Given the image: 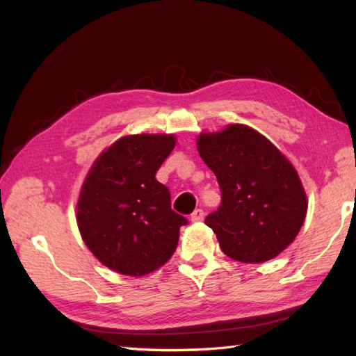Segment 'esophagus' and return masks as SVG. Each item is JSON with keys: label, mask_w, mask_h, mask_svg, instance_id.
Segmentation results:
<instances>
[{"label": "esophagus", "mask_w": 356, "mask_h": 356, "mask_svg": "<svg viewBox=\"0 0 356 356\" xmlns=\"http://www.w3.org/2000/svg\"><path fill=\"white\" fill-rule=\"evenodd\" d=\"M203 217H205V213H203V209H195L194 213L191 214V222H202Z\"/></svg>", "instance_id": "1"}]
</instances>
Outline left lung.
I'll list each match as a JSON object with an SVG mask.
<instances>
[{
    "label": "left lung",
    "instance_id": "obj_1",
    "mask_svg": "<svg viewBox=\"0 0 356 356\" xmlns=\"http://www.w3.org/2000/svg\"><path fill=\"white\" fill-rule=\"evenodd\" d=\"M197 149L222 191L220 207L205 218L222 251L243 263L274 259L306 218V193L292 163L263 134L240 124L202 133Z\"/></svg>",
    "mask_w": 356,
    "mask_h": 356
}]
</instances>
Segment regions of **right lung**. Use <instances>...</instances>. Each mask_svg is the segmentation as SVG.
Listing matches in <instances>:
<instances>
[{
  "instance_id": "obj_1",
  "label": "right lung",
  "mask_w": 356,
  "mask_h": 356,
  "mask_svg": "<svg viewBox=\"0 0 356 356\" xmlns=\"http://www.w3.org/2000/svg\"><path fill=\"white\" fill-rule=\"evenodd\" d=\"M172 134H133L96 159L78 200L82 240L105 266L140 277L161 268L177 248L180 226L168 188L156 172L170 156Z\"/></svg>"
}]
</instances>
